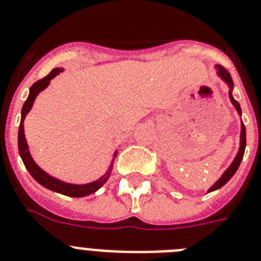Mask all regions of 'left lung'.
Segmentation results:
<instances>
[{
	"label": "left lung",
	"instance_id": "obj_1",
	"mask_svg": "<svg viewBox=\"0 0 261 261\" xmlns=\"http://www.w3.org/2000/svg\"><path fill=\"white\" fill-rule=\"evenodd\" d=\"M216 69H218L219 76H220V78H222V80L224 81V82L229 86V99H231L232 105L235 106V109H236V111L239 113V115H242V109H240V105H239L238 100H235V99H233V97H232V89H233V82H232L231 74H229L228 71H227V69H224L223 66H216ZM244 150H246V127H244V123L242 122V133H240V148H239L238 155H236V158L233 159V162H232L231 166H229V167L225 170L224 174L222 175V178L219 179L215 185L210 188L208 192L215 191V190H218V188L223 187V186H224L225 183H227V181H228L229 179L233 176V175H235V172L238 171L239 166H240V162H242L243 156H244Z\"/></svg>",
	"mask_w": 261,
	"mask_h": 261
}]
</instances>
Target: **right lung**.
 <instances>
[{
  "mask_svg": "<svg viewBox=\"0 0 261 261\" xmlns=\"http://www.w3.org/2000/svg\"><path fill=\"white\" fill-rule=\"evenodd\" d=\"M61 71H63V69H53L45 78L37 81L32 87H30L29 97L25 100V103L22 106V111H21V123H19V130H18V151L19 155L22 158V162L25 164L26 170L30 172L33 178L38 181L39 185H42L43 187L49 188L51 191L60 192L62 195H66V196H71V198H82V196H87L90 194H94L95 191H98L102 186L106 183V180L109 179L111 174V168H113V164L110 166V168L107 170L106 174L99 178L98 180L93 181V183H89V185H69V183H65V181H61L58 179L53 178L50 175L46 174L45 171H42L41 168L36 164V162L33 161V158L30 156L29 148H28V143H26L25 134H23V119H25L26 114L29 113L30 109H32L33 103H34V99L38 95L39 91H42L45 87H47V85L50 83V81L60 74ZM117 156V154H115Z\"/></svg>",
  "mask_w": 261,
  "mask_h": 261,
  "instance_id": "obj_1",
  "label": "right lung"
}]
</instances>
